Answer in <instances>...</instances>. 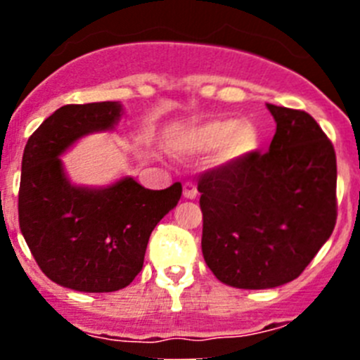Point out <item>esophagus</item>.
I'll return each mask as SVG.
<instances>
[{
	"instance_id": "1",
	"label": "esophagus",
	"mask_w": 360,
	"mask_h": 360,
	"mask_svg": "<svg viewBox=\"0 0 360 360\" xmlns=\"http://www.w3.org/2000/svg\"><path fill=\"white\" fill-rule=\"evenodd\" d=\"M184 196H186L187 200H195L196 196H198V189H196L195 184L193 182L184 184Z\"/></svg>"
}]
</instances>
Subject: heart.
I'll list each match as a JSON object with an SVG mask.
<instances>
[{"label":"heart","instance_id":"1","mask_svg":"<svg viewBox=\"0 0 360 360\" xmlns=\"http://www.w3.org/2000/svg\"><path fill=\"white\" fill-rule=\"evenodd\" d=\"M259 131L250 120L232 122L229 119H214L200 124L187 133V144L195 151H212L219 148L224 162H234L247 157L257 148Z\"/></svg>","mask_w":360,"mask_h":360}]
</instances>
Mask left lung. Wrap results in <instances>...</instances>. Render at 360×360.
Listing matches in <instances>:
<instances>
[{"mask_svg": "<svg viewBox=\"0 0 360 360\" xmlns=\"http://www.w3.org/2000/svg\"><path fill=\"white\" fill-rule=\"evenodd\" d=\"M276 135L266 153L200 176L202 252L236 288H274L301 276L337 219L335 149L307 111L266 104Z\"/></svg>", "mask_w": 360, "mask_h": 360, "instance_id": "8db88e82", "label": "left lung"}]
</instances>
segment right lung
<instances>
[{"mask_svg": "<svg viewBox=\"0 0 360 360\" xmlns=\"http://www.w3.org/2000/svg\"><path fill=\"white\" fill-rule=\"evenodd\" d=\"M119 103L66 104L32 133L19 182V227L46 278L79 292H115L142 270L153 229L182 196L126 176L113 186H72L61 155L81 136L113 129Z\"/></svg>", "mask_w": 360, "mask_h": 360, "instance_id": "1", "label": "right lung"}]
</instances>
